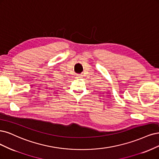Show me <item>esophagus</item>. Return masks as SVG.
Masks as SVG:
<instances>
[{"label": "esophagus", "instance_id": "obj_1", "mask_svg": "<svg viewBox=\"0 0 159 159\" xmlns=\"http://www.w3.org/2000/svg\"><path fill=\"white\" fill-rule=\"evenodd\" d=\"M82 78L81 75H78L77 76H76V79H80V78Z\"/></svg>", "mask_w": 159, "mask_h": 159}]
</instances>
